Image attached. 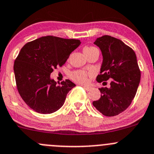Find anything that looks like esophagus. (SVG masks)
<instances>
[{
	"label": "esophagus",
	"mask_w": 154,
	"mask_h": 154,
	"mask_svg": "<svg viewBox=\"0 0 154 154\" xmlns=\"http://www.w3.org/2000/svg\"><path fill=\"white\" fill-rule=\"evenodd\" d=\"M83 88H85V89L86 90V91H90V90H91V87H89V86H83Z\"/></svg>",
	"instance_id": "obj_1"
}]
</instances>
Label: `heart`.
<instances>
[{
  "label": "heart",
  "instance_id": "heart-1",
  "mask_svg": "<svg viewBox=\"0 0 154 154\" xmlns=\"http://www.w3.org/2000/svg\"><path fill=\"white\" fill-rule=\"evenodd\" d=\"M94 49H97V48L94 47H86L83 49V51H84V54H86ZM88 73L82 70H77V71H73L71 74V77L73 80L79 83H82V84H85L88 82Z\"/></svg>",
  "mask_w": 154,
  "mask_h": 154
}]
</instances>
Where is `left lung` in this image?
<instances>
[{
  "label": "left lung",
  "instance_id": "1",
  "mask_svg": "<svg viewBox=\"0 0 154 154\" xmlns=\"http://www.w3.org/2000/svg\"><path fill=\"white\" fill-rule=\"evenodd\" d=\"M94 45L103 55L98 83L111 80L109 88H100V98L93 106L103 116H115L124 112L131 103L137 91L141 78L134 51L122 40L110 35L99 37Z\"/></svg>",
  "mask_w": 154,
  "mask_h": 154
}]
</instances>
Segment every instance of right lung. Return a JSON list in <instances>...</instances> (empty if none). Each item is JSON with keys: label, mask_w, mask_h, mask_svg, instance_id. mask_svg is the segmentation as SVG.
I'll return each mask as SVG.
<instances>
[{"label": "right lung", "mask_w": 154, "mask_h": 154, "mask_svg": "<svg viewBox=\"0 0 154 154\" xmlns=\"http://www.w3.org/2000/svg\"><path fill=\"white\" fill-rule=\"evenodd\" d=\"M80 43L78 39L47 35L21 48L14 63V73L18 93L29 108L51 114L63 106L68 91L76 85L69 80L57 84L51 73L62 67Z\"/></svg>", "instance_id": "1"}]
</instances>
